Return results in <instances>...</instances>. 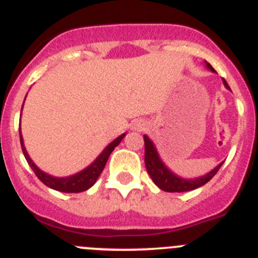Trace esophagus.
Segmentation results:
<instances>
[{
    "instance_id": "esophagus-1",
    "label": "esophagus",
    "mask_w": 258,
    "mask_h": 258,
    "mask_svg": "<svg viewBox=\"0 0 258 258\" xmlns=\"http://www.w3.org/2000/svg\"><path fill=\"white\" fill-rule=\"evenodd\" d=\"M145 127H146V122L142 121V120H137V121H134L133 125H132V129L137 132L143 131Z\"/></svg>"
}]
</instances>
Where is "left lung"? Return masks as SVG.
I'll return each mask as SVG.
<instances>
[{
    "label": "left lung",
    "mask_w": 258,
    "mask_h": 258,
    "mask_svg": "<svg viewBox=\"0 0 258 258\" xmlns=\"http://www.w3.org/2000/svg\"><path fill=\"white\" fill-rule=\"evenodd\" d=\"M206 67L209 71H212V72H216L214 68L209 63H207V61ZM222 81L225 88L230 90V86L227 85L226 80L222 79ZM143 140H145V164L147 173H149L150 177H151L152 181H154V183L156 184L157 187L161 188L163 191H166V192H184V191H191L198 187H202L203 184H206L207 182H209L213 178L214 174L218 172V169H220L221 165L223 164L222 161L214 169H212L211 172L202 175V177H198V178H182V177L177 175L175 173H173L164 164V161L161 160V157L159 156V152H157L154 142L150 140L149 137L143 136Z\"/></svg>",
    "instance_id": "8db88e82"
}]
</instances>
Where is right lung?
I'll use <instances>...</instances> for the list:
<instances>
[{"mask_svg": "<svg viewBox=\"0 0 258 258\" xmlns=\"http://www.w3.org/2000/svg\"><path fill=\"white\" fill-rule=\"evenodd\" d=\"M24 104V102H23ZM23 109V107H22ZM20 134V145H22V151L24 154L27 163L29 164V166L32 168V170L35 172V174L37 175L38 179L44 184H46L47 187L52 188V190L60 191V192H83V191L88 190L93 186V184L97 182L98 177L101 175V173L103 172L104 166H106L107 160H108L111 152L115 150L116 146H118V143L121 142L122 138L125 137V133L118 136L116 140H113L112 142L107 146L106 149L101 152V155L93 161L89 166H86L85 169H83L81 172L76 173L74 175H68V177H54V175H50L47 173L42 172V170L36 165L32 159L29 157L28 152L26 150V146H24V141H23L22 132L19 131Z\"/></svg>", "mask_w": 258, "mask_h": 258, "instance_id": "obj_1", "label": "right lung"}]
</instances>
